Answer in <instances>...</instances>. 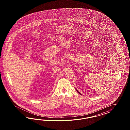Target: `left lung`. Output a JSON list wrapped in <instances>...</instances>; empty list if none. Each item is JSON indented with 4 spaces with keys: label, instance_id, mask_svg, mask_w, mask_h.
I'll return each instance as SVG.
<instances>
[{
    "label": "left lung",
    "instance_id": "left-lung-1",
    "mask_svg": "<svg viewBox=\"0 0 130 130\" xmlns=\"http://www.w3.org/2000/svg\"><path fill=\"white\" fill-rule=\"evenodd\" d=\"M76 91H77V92H78V93H79V94H81V93H80V92H79V91H77V90H76ZM82 95V94H81Z\"/></svg>",
    "mask_w": 130,
    "mask_h": 130
}]
</instances>
